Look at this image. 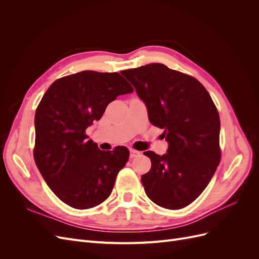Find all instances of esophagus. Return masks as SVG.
<instances>
[{
	"label": "esophagus",
	"instance_id": "obj_1",
	"mask_svg": "<svg viewBox=\"0 0 259 259\" xmlns=\"http://www.w3.org/2000/svg\"><path fill=\"white\" fill-rule=\"evenodd\" d=\"M139 154H140V152L137 151V150H134V149H131V150H130V156H131V159L136 158V156H138Z\"/></svg>",
	"mask_w": 259,
	"mask_h": 259
}]
</instances>
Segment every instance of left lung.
I'll use <instances>...</instances> for the list:
<instances>
[{"label":"left lung","mask_w":259,"mask_h":259,"mask_svg":"<svg viewBox=\"0 0 259 259\" xmlns=\"http://www.w3.org/2000/svg\"><path fill=\"white\" fill-rule=\"evenodd\" d=\"M121 73L146 105L149 121L163 128L165 154L146 151L151 168L142 176L148 198L156 205L179 209L205 189L221 161V120L208 92L197 79L163 64Z\"/></svg>","instance_id":"left-lung-1"}]
</instances>
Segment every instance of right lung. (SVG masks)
Returning a JSON list of instances; mask_svg holds the SVG:
<instances>
[{
	"label": "right lung",
	"instance_id": "1",
	"mask_svg": "<svg viewBox=\"0 0 259 259\" xmlns=\"http://www.w3.org/2000/svg\"><path fill=\"white\" fill-rule=\"evenodd\" d=\"M117 72H77L55 81L38 104L34 161L52 191L69 206L91 208L110 195L130 151H103L85 131L119 95L133 93Z\"/></svg>",
	"mask_w": 259,
	"mask_h": 259
}]
</instances>
